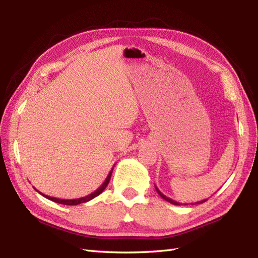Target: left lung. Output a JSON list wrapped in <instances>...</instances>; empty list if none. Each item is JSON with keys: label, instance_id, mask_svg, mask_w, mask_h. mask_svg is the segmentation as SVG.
I'll return each mask as SVG.
<instances>
[{"label": "left lung", "instance_id": "obj_1", "mask_svg": "<svg viewBox=\"0 0 258 258\" xmlns=\"http://www.w3.org/2000/svg\"><path fill=\"white\" fill-rule=\"evenodd\" d=\"M155 189H156V191L158 193V195H160L163 200H165L166 202H168V203H171V204H173V205H187V203H186V204H183V203H179V202H176V201H174V200H172V199H169V197H167L166 195H164L162 191L157 188V186L155 185ZM207 201V199L206 200H202V201H200V202H195V203H190L191 205H195V204H202V203H204V202H206Z\"/></svg>", "mask_w": 258, "mask_h": 258}]
</instances>
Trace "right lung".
<instances>
[{"instance_id":"add662e5","label":"right lung","mask_w":258,"mask_h":258,"mask_svg":"<svg viewBox=\"0 0 258 258\" xmlns=\"http://www.w3.org/2000/svg\"><path fill=\"white\" fill-rule=\"evenodd\" d=\"M113 168H114V166L112 167L111 171H109V173H108V175H107V177L105 178V180H104V183L100 186V187H98L95 191H93V193H91L90 195L84 196V197H81V199H75V200H62V199H56V197H52V196H48V195L43 194V193H41V191H38L36 188H35V190L37 191V193H40L42 196L46 197L47 200L53 201V202H55V203H58V204H63V205H79V204H81V203H86V202H89V201L93 200V199H94V197L100 195V194L102 193V191L106 188V186H107V184H108V182H109V179H111V176H112Z\"/></svg>"}]
</instances>
